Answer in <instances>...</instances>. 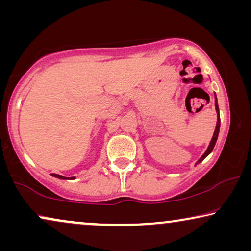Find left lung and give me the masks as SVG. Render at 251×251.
Listing matches in <instances>:
<instances>
[{
    "label": "left lung",
    "mask_w": 251,
    "mask_h": 251,
    "mask_svg": "<svg viewBox=\"0 0 251 251\" xmlns=\"http://www.w3.org/2000/svg\"><path fill=\"white\" fill-rule=\"evenodd\" d=\"M215 108H216V113H217V123H216V128H215L214 135H212V138L210 140V144H209L208 149L205 150V152L203 153V155H202L200 159L197 161V163H195V164L201 163L202 161H203L205 157H207L209 154L212 152V150H214V147L216 145V142H217L218 133H219V128H221V116H219V107H218V102H217V97H216V94H215Z\"/></svg>",
    "instance_id": "1"
}]
</instances>
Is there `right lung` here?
<instances>
[{"instance_id": "right-lung-1", "label": "right lung", "mask_w": 251, "mask_h": 251, "mask_svg": "<svg viewBox=\"0 0 251 251\" xmlns=\"http://www.w3.org/2000/svg\"><path fill=\"white\" fill-rule=\"evenodd\" d=\"M51 176L59 178V179H75V177H64L61 176V175H57V174H51Z\"/></svg>"}]
</instances>
